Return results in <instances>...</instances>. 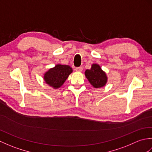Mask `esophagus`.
<instances>
[{
	"label": "esophagus",
	"instance_id": "esophagus-1",
	"mask_svg": "<svg viewBox=\"0 0 152 152\" xmlns=\"http://www.w3.org/2000/svg\"><path fill=\"white\" fill-rule=\"evenodd\" d=\"M75 70L76 72H82L83 70V68L82 66H80V67H77L75 69Z\"/></svg>",
	"mask_w": 152,
	"mask_h": 152
}]
</instances>
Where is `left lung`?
<instances>
[{
    "mask_svg": "<svg viewBox=\"0 0 152 152\" xmlns=\"http://www.w3.org/2000/svg\"><path fill=\"white\" fill-rule=\"evenodd\" d=\"M85 76L91 85L96 89L105 86L108 82V77L106 72L102 70L101 66L96 63L92 64L91 69L85 71Z\"/></svg>",
    "mask_w": 152,
    "mask_h": 152,
    "instance_id": "obj_1",
    "label": "left lung"
}]
</instances>
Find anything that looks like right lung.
<instances>
[{
    "label": "right lung",
    "instance_id": "right-lung-1",
    "mask_svg": "<svg viewBox=\"0 0 152 152\" xmlns=\"http://www.w3.org/2000/svg\"><path fill=\"white\" fill-rule=\"evenodd\" d=\"M72 71V68L69 65L57 64L44 74V81L53 89H59L64 84Z\"/></svg>",
    "mask_w": 152,
    "mask_h": 152
}]
</instances>
